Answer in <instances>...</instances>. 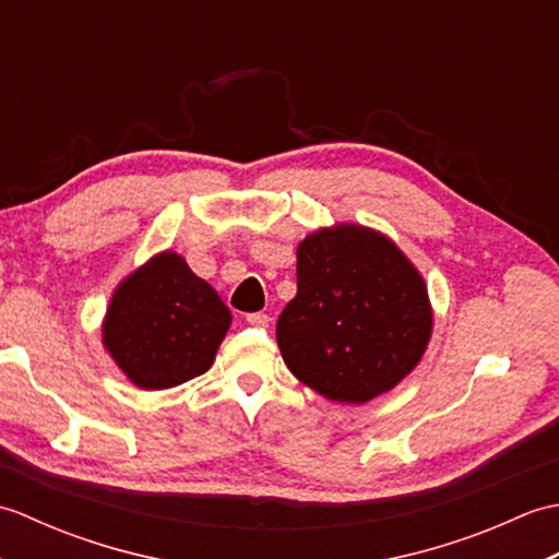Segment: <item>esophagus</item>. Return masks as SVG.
Wrapping results in <instances>:
<instances>
[{"label":"esophagus","instance_id":"1","mask_svg":"<svg viewBox=\"0 0 559 559\" xmlns=\"http://www.w3.org/2000/svg\"><path fill=\"white\" fill-rule=\"evenodd\" d=\"M269 322H271V317H269L266 312H252V314H247V324H252V326L264 329V326H269Z\"/></svg>","mask_w":559,"mask_h":559}]
</instances>
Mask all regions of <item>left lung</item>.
Listing matches in <instances>:
<instances>
[{"label":"left lung","mask_w":559,"mask_h":559,"mask_svg":"<svg viewBox=\"0 0 559 559\" xmlns=\"http://www.w3.org/2000/svg\"><path fill=\"white\" fill-rule=\"evenodd\" d=\"M427 286L386 235L341 223L298 245V295L276 324L288 370L329 401L367 403L420 362Z\"/></svg>","instance_id":"obj_1"}]
</instances>
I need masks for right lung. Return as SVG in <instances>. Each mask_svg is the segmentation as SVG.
<instances>
[{
	"instance_id": "add662e5",
	"label": "right lung",
	"mask_w": 559,
	"mask_h": 559,
	"mask_svg": "<svg viewBox=\"0 0 559 559\" xmlns=\"http://www.w3.org/2000/svg\"><path fill=\"white\" fill-rule=\"evenodd\" d=\"M230 319L180 254L160 252L112 293L103 346L139 389H170L209 370Z\"/></svg>"
}]
</instances>
